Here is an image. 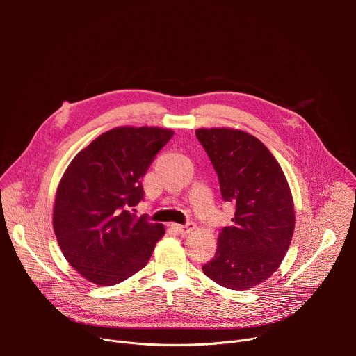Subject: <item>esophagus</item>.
<instances>
[{
    "label": "esophagus",
    "mask_w": 356,
    "mask_h": 356,
    "mask_svg": "<svg viewBox=\"0 0 356 356\" xmlns=\"http://www.w3.org/2000/svg\"><path fill=\"white\" fill-rule=\"evenodd\" d=\"M172 227H173V229H176L180 235H187V234H190L191 231H194V228H195V224L194 222H187V224H172Z\"/></svg>",
    "instance_id": "1"
}]
</instances>
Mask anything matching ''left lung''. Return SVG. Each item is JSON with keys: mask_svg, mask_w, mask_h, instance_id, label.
<instances>
[{"mask_svg": "<svg viewBox=\"0 0 356 356\" xmlns=\"http://www.w3.org/2000/svg\"><path fill=\"white\" fill-rule=\"evenodd\" d=\"M195 136L218 175L224 201L235 204L232 224L218 234L214 258L202 266L211 280L248 290L280 266L294 232V204L286 176L270 150L232 128H200Z\"/></svg>", "mask_w": 356, "mask_h": 356, "instance_id": "obj_1", "label": "left lung"}]
</instances>
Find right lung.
Segmentation results:
<instances>
[{
	"mask_svg": "<svg viewBox=\"0 0 356 356\" xmlns=\"http://www.w3.org/2000/svg\"><path fill=\"white\" fill-rule=\"evenodd\" d=\"M173 136L158 127H118L80 150L59 183L54 229L70 266L114 286L146 266L165 227L138 217L142 177Z\"/></svg>",
	"mask_w": 356,
	"mask_h": 356,
	"instance_id": "obj_1",
	"label": "right lung"
}]
</instances>
